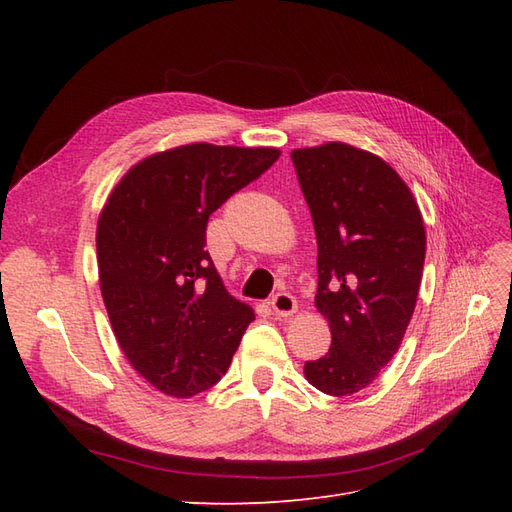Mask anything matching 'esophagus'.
<instances>
[{
    "label": "esophagus",
    "instance_id": "esophagus-1",
    "mask_svg": "<svg viewBox=\"0 0 512 512\" xmlns=\"http://www.w3.org/2000/svg\"><path fill=\"white\" fill-rule=\"evenodd\" d=\"M297 307H299L297 299H294L288 292H277L271 299V309L275 312V316H280V318H290L292 314H297Z\"/></svg>",
    "mask_w": 512,
    "mask_h": 512
}]
</instances>
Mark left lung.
I'll use <instances>...</instances> for the list:
<instances>
[{"mask_svg":"<svg viewBox=\"0 0 512 512\" xmlns=\"http://www.w3.org/2000/svg\"><path fill=\"white\" fill-rule=\"evenodd\" d=\"M316 230V307L329 320L331 348L303 374L318 391H363L389 365L416 307L425 226L395 168L346 143L292 151Z\"/></svg>","mask_w":512,"mask_h":512,"instance_id":"left-lung-1","label":"left lung"}]
</instances>
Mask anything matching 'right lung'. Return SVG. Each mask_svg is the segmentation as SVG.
Segmentation results:
<instances>
[{"label":"right lung","mask_w":512,"mask_h":512,"mask_svg":"<svg viewBox=\"0 0 512 512\" xmlns=\"http://www.w3.org/2000/svg\"><path fill=\"white\" fill-rule=\"evenodd\" d=\"M275 147L192 143L134 164L96 230L100 290L119 348L164 395L218 382L254 309L228 294L207 245L209 215L280 158Z\"/></svg>","instance_id":"add662e5"}]
</instances>
